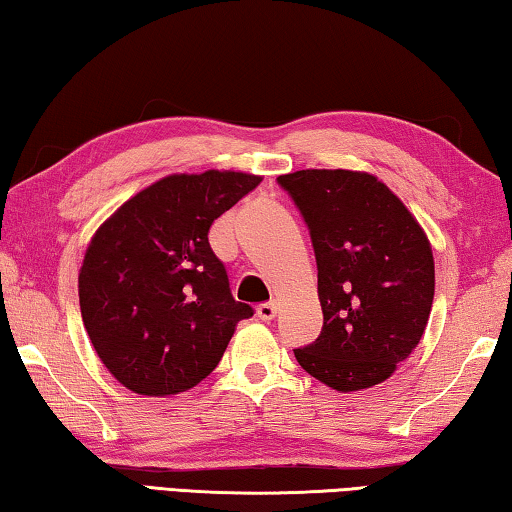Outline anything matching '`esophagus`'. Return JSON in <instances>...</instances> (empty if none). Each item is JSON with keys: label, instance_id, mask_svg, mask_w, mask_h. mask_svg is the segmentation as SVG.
Here are the masks:
<instances>
[{"label": "esophagus", "instance_id": "1", "mask_svg": "<svg viewBox=\"0 0 512 512\" xmlns=\"http://www.w3.org/2000/svg\"><path fill=\"white\" fill-rule=\"evenodd\" d=\"M275 314H277L275 302H264V305L257 307V318L259 320H273Z\"/></svg>", "mask_w": 512, "mask_h": 512}]
</instances>
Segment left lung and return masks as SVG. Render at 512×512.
I'll use <instances>...</instances> for the list:
<instances>
[{
    "instance_id": "1",
    "label": "left lung",
    "mask_w": 512,
    "mask_h": 512,
    "mask_svg": "<svg viewBox=\"0 0 512 512\" xmlns=\"http://www.w3.org/2000/svg\"><path fill=\"white\" fill-rule=\"evenodd\" d=\"M307 223L323 307L320 336L293 350L341 393L388 379L420 343L433 305V255L404 203L370 173L305 169L277 178Z\"/></svg>"
}]
</instances>
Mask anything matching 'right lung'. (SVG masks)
Listing matches in <instances>:
<instances>
[{
	"instance_id": "1",
	"label": "right lung",
	"mask_w": 512,
	"mask_h": 512,
	"mask_svg": "<svg viewBox=\"0 0 512 512\" xmlns=\"http://www.w3.org/2000/svg\"><path fill=\"white\" fill-rule=\"evenodd\" d=\"M259 183L214 169L167 176L92 237L79 273L81 316L119 384L140 395H176L219 366L253 307L232 298L207 232Z\"/></svg>"
}]
</instances>
